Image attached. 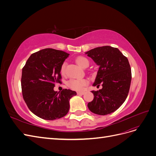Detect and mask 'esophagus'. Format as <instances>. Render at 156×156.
I'll return each mask as SVG.
<instances>
[{
    "instance_id": "esophagus-1",
    "label": "esophagus",
    "mask_w": 156,
    "mask_h": 156,
    "mask_svg": "<svg viewBox=\"0 0 156 156\" xmlns=\"http://www.w3.org/2000/svg\"><path fill=\"white\" fill-rule=\"evenodd\" d=\"M84 94H85V92H77L78 95H84Z\"/></svg>"
}]
</instances>
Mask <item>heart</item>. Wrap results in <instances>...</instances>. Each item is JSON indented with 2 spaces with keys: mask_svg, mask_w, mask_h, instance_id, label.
<instances>
[{
  "mask_svg": "<svg viewBox=\"0 0 156 156\" xmlns=\"http://www.w3.org/2000/svg\"><path fill=\"white\" fill-rule=\"evenodd\" d=\"M77 63L83 68H87L89 66V60L84 56H80L76 59ZM66 68V63L64 62L60 68V73L64 74ZM88 81L86 79H71L67 83V85L73 90L77 91H81L83 88L87 86Z\"/></svg>",
  "mask_w": 156,
  "mask_h": 156,
  "instance_id": "obj_1",
  "label": "heart"
}]
</instances>
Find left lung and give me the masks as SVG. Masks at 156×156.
I'll use <instances>...</instances> for the list:
<instances>
[{"label": "left lung", "mask_w": 156, "mask_h": 156, "mask_svg": "<svg viewBox=\"0 0 156 156\" xmlns=\"http://www.w3.org/2000/svg\"><path fill=\"white\" fill-rule=\"evenodd\" d=\"M85 54L100 66L92 85H102L99 90L91 91L94 97L88 107L94 114H111L123 104L128 95L131 81L129 61L119 49L111 46L99 47Z\"/></svg>", "instance_id": "8db88e82"}]
</instances>
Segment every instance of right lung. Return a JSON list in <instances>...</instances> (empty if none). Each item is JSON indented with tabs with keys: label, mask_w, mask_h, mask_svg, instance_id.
I'll list each match as a JSON object with an SVG mask.
<instances>
[{
	"label": "right lung",
	"mask_w": 156,
	"mask_h": 156,
	"mask_svg": "<svg viewBox=\"0 0 156 156\" xmlns=\"http://www.w3.org/2000/svg\"><path fill=\"white\" fill-rule=\"evenodd\" d=\"M69 55L64 51L44 49L32 54L22 69L23 99L30 111L42 119L53 120L67 115L69 100L76 92L54 90L61 83L60 68Z\"/></svg>",
	"instance_id": "1"
}]
</instances>
